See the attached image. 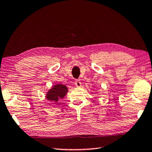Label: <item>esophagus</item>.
I'll return each mask as SVG.
<instances>
[{"label":"esophagus","instance_id":"34e87169","mask_svg":"<svg viewBox=\"0 0 152 152\" xmlns=\"http://www.w3.org/2000/svg\"><path fill=\"white\" fill-rule=\"evenodd\" d=\"M75 85L76 87H81V81H79V80L76 79L75 81Z\"/></svg>","mask_w":152,"mask_h":152}]
</instances>
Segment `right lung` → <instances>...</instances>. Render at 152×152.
Here are the masks:
<instances>
[{
  "mask_svg": "<svg viewBox=\"0 0 152 152\" xmlns=\"http://www.w3.org/2000/svg\"><path fill=\"white\" fill-rule=\"evenodd\" d=\"M67 91V88L65 85L61 84L56 85L48 92L46 99L51 102H57L59 99H64Z\"/></svg>",
  "mask_w": 152,
  "mask_h": 152,
  "instance_id": "1",
  "label": "right lung"
}]
</instances>
